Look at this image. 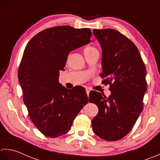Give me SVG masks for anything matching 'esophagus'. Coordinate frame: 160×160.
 I'll list each match as a JSON object with an SVG mask.
<instances>
[{
    "mask_svg": "<svg viewBox=\"0 0 160 160\" xmlns=\"http://www.w3.org/2000/svg\"><path fill=\"white\" fill-rule=\"evenodd\" d=\"M86 93H87V94H88V96H89V93H90V89H89V88H87L86 89Z\"/></svg>",
    "mask_w": 160,
    "mask_h": 160,
    "instance_id": "esophagus-1",
    "label": "esophagus"
}]
</instances>
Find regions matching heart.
Masks as SVG:
<instances>
[{"mask_svg":"<svg viewBox=\"0 0 160 160\" xmlns=\"http://www.w3.org/2000/svg\"><path fill=\"white\" fill-rule=\"evenodd\" d=\"M83 52L85 55H90L92 54H99V51L94 46H87L84 48Z\"/></svg>","mask_w":160,"mask_h":160,"instance_id":"obj_1","label":"heart"}]
</instances>
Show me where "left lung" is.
I'll list each match as a JSON object with an SVG mask.
<instances>
[{
	"label": "left lung",
	"instance_id": "obj_1",
	"mask_svg": "<svg viewBox=\"0 0 160 160\" xmlns=\"http://www.w3.org/2000/svg\"><path fill=\"white\" fill-rule=\"evenodd\" d=\"M102 49V83L110 84L111 94L90 93L89 102L98 114L92 121L94 132L106 141H117L131 130L143 110L146 88L145 65L138 48L113 29L93 30Z\"/></svg>",
	"mask_w": 160,
	"mask_h": 160
}]
</instances>
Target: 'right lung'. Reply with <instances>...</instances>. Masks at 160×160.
<instances>
[{
    "label": "right lung",
    "mask_w": 160,
    "mask_h": 160,
    "mask_svg": "<svg viewBox=\"0 0 160 160\" xmlns=\"http://www.w3.org/2000/svg\"><path fill=\"white\" fill-rule=\"evenodd\" d=\"M91 36L88 28L58 26L39 32L25 48L18 71L23 102L31 121L48 138L69 131L88 103L83 88L67 89L58 83V74L70 52L89 43Z\"/></svg>",
    "instance_id": "add662e5"
}]
</instances>
